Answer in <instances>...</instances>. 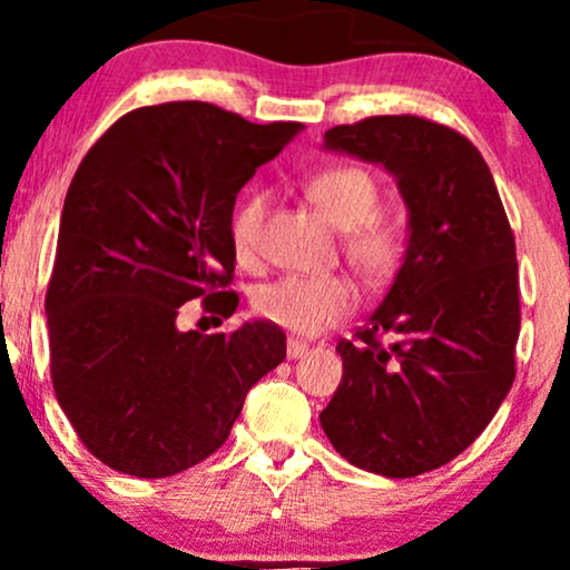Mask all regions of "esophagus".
Instances as JSON below:
<instances>
[{
  "label": "esophagus",
  "instance_id": "obj_1",
  "mask_svg": "<svg viewBox=\"0 0 570 570\" xmlns=\"http://www.w3.org/2000/svg\"><path fill=\"white\" fill-rule=\"evenodd\" d=\"M305 353H307L305 340H294V337L286 340V356H289V358H303Z\"/></svg>",
  "mask_w": 570,
  "mask_h": 570
}]
</instances>
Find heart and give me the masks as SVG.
I'll list each match as a JSON object with an SVG mask.
<instances>
[{"instance_id":"obj_1","label":"heart","mask_w":570,"mask_h":570,"mask_svg":"<svg viewBox=\"0 0 570 570\" xmlns=\"http://www.w3.org/2000/svg\"><path fill=\"white\" fill-rule=\"evenodd\" d=\"M307 198L316 203L332 225L343 233L351 265L372 284L389 281L402 263V233L391 219L377 217L381 187L375 176L358 166H332L305 181ZM267 212V193L254 189L230 219V246L240 265H254L259 233ZM356 286L345 276H281L254 292V311L265 322L316 335L353 313Z\"/></svg>"}]
</instances>
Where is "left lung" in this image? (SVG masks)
Listing matches in <instances>:
<instances>
[{
	"mask_svg": "<svg viewBox=\"0 0 570 570\" xmlns=\"http://www.w3.org/2000/svg\"><path fill=\"white\" fill-rule=\"evenodd\" d=\"M324 149L383 166L407 206V248L318 415L332 448L372 474L440 469L485 431L514 381V235L480 149L415 115L367 117ZM385 334L390 345L377 336Z\"/></svg>",
	"mask_w": 570,
	"mask_h": 570,
	"instance_id": "1",
	"label": "left lung"
}]
</instances>
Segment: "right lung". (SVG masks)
<instances>
[{"instance_id":"1","label":"right lung","mask_w":570,"mask_h":570,"mask_svg":"<svg viewBox=\"0 0 570 570\" xmlns=\"http://www.w3.org/2000/svg\"><path fill=\"white\" fill-rule=\"evenodd\" d=\"M299 122L257 126L206 101L128 112L71 179L45 313L63 415L115 472L160 480L230 436L244 399L286 358L276 324L181 332V305L233 316L240 187Z\"/></svg>"}]
</instances>
